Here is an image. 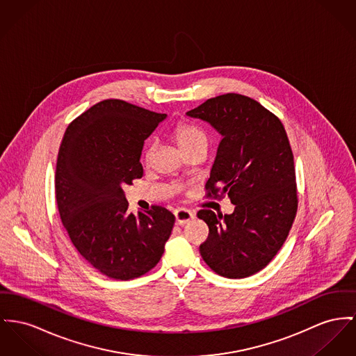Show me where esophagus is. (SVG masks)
Instances as JSON below:
<instances>
[{"label": "esophagus", "mask_w": 356, "mask_h": 356, "mask_svg": "<svg viewBox=\"0 0 356 356\" xmlns=\"http://www.w3.org/2000/svg\"><path fill=\"white\" fill-rule=\"evenodd\" d=\"M174 214H175V220H177L178 225H184V224L189 222L190 220L194 218V213L186 208H179L174 212Z\"/></svg>", "instance_id": "34e87169"}]
</instances>
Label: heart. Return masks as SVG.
I'll use <instances>...</instances> for the list:
<instances>
[{
    "label": "heart",
    "mask_w": 356,
    "mask_h": 356,
    "mask_svg": "<svg viewBox=\"0 0 356 356\" xmlns=\"http://www.w3.org/2000/svg\"><path fill=\"white\" fill-rule=\"evenodd\" d=\"M174 136L179 144V147L184 149V152L189 151L194 147H198V145H208V136H207L205 131L194 124H190V122H179L174 128ZM154 148H155V144L152 142L148 143V145L144 149L145 161L151 159V156L154 154Z\"/></svg>",
    "instance_id": "obj_1"
}]
</instances>
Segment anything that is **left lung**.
Masks as SVG:
<instances>
[{"instance_id": "obj_1", "label": "left lung", "mask_w": 356, "mask_h": 356, "mask_svg": "<svg viewBox=\"0 0 356 356\" xmlns=\"http://www.w3.org/2000/svg\"><path fill=\"white\" fill-rule=\"evenodd\" d=\"M186 115L222 135L207 198L228 195L235 205L232 214L197 213L209 227L201 257L221 277H250L273 261L297 214L294 156L284 124L258 101L236 93L209 98Z\"/></svg>"}]
</instances>
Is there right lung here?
I'll return each mask as SVG.
<instances>
[{"label":"right lung","instance_id":"right-lung-1","mask_svg":"<svg viewBox=\"0 0 356 356\" xmlns=\"http://www.w3.org/2000/svg\"><path fill=\"white\" fill-rule=\"evenodd\" d=\"M165 118L122 99H104L72 120L59 147L55 198L63 227L81 257L113 280L152 270L175 222L161 205L129 213L122 191L142 178L143 143Z\"/></svg>","mask_w":356,"mask_h":356}]
</instances>
